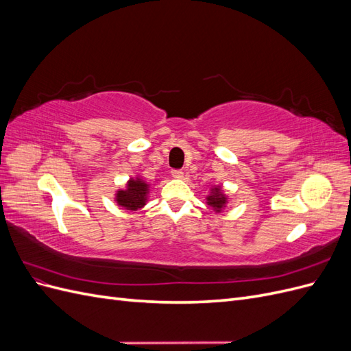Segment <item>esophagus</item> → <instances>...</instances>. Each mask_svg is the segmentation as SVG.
I'll list each match as a JSON object with an SVG mask.
<instances>
[{"label":"esophagus","mask_w":351,"mask_h":351,"mask_svg":"<svg viewBox=\"0 0 351 351\" xmlns=\"http://www.w3.org/2000/svg\"><path fill=\"white\" fill-rule=\"evenodd\" d=\"M183 171H182V169H173V171H171V176L174 177V178H182L183 177Z\"/></svg>","instance_id":"34e87169"}]
</instances>
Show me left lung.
<instances>
[{
    "label": "left lung",
    "instance_id": "8db88e82",
    "mask_svg": "<svg viewBox=\"0 0 351 351\" xmlns=\"http://www.w3.org/2000/svg\"><path fill=\"white\" fill-rule=\"evenodd\" d=\"M226 204V197L221 195V192L218 189H215V193L208 196V205H210L214 209L219 210L222 208V205Z\"/></svg>",
    "mask_w": 351,
    "mask_h": 351
}]
</instances>
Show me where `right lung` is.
Segmentation results:
<instances>
[{
	"instance_id": "obj_1",
	"label": "right lung",
	"mask_w": 351,
	"mask_h": 351,
	"mask_svg": "<svg viewBox=\"0 0 351 351\" xmlns=\"http://www.w3.org/2000/svg\"><path fill=\"white\" fill-rule=\"evenodd\" d=\"M146 193L147 184L141 182V178L130 180L129 184H127V190H121V192L117 193V202L125 209L136 210L145 205Z\"/></svg>"
}]
</instances>
